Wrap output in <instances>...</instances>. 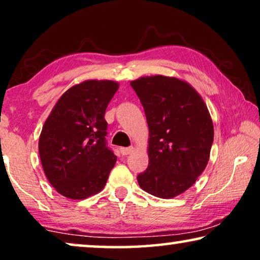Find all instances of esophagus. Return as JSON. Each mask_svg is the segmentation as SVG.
I'll return each instance as SVG.
<instances>
[{"instance_id": "1", "label": "esophagus", "mask_w": 260, "mask_h": 260, "mask_svg": "<svg viewBox=\"0 0 260 260\" xmlns=\"http://www.w3.org/2000/svg\"><path fill=\"white\" fill-rule=\"evenodd\" d=\"M119 150H120V154L125 156V155H129V154H131V152L134 151V147H129V148H120Z\"/></svg>"}]
</instances>
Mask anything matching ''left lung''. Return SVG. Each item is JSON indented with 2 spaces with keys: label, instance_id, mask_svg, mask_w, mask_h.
<instances>
[{
  "label": "left lung",
  "instance_id": "left-lung-1",
  "mask_svg": "<svg viewBox=\"0 0 260 260\" xmlns=\"http://www.w3.org/2000/svg\"><path fill=\"white\" fill-rule=\"evenodd\" d=\"M130 85L149 126V166L138 184L154 197L173 199L193 186L208 163L214 127L207 105L175 77H141Z\"/></svg>",
  "mask_w": 260,
  "mask_h": 260
}]
</instances>
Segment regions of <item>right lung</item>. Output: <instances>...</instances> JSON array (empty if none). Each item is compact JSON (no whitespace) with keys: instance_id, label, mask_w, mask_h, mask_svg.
Returning a JSON list of instances; mask_svg holds the SVG:
<instances>
[{"instance_id":"add662e5","label":"right lung","mask_w":260,"mask_h":260,"mask_svg":"<svg viewBox=\"0 0 260 260\" xmlns=\"http://www.w3.org/2000/svg\"><path fill=\"white\" fill-rule=\"evenodd\" d=\"M119 84L85 80L55 103L39 138L45 175L62 197L83 200L103 190L117 157L106 147L104 118Z\"/></svg>"}]
</instances>
